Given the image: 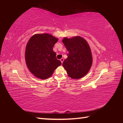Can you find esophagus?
<instances>
[{
	"mask_svg": "<svg viewBox=\"0 0 123 123\" xmlns=\"http://www.w3.org/2000/svg\"><path fill=\"white\" fill-rule=\"evenodd\" d=\"M64 58H61V59H60V61H61V62H62H62H64Z\"/></svg>",
	"mask_w": 123,
	"mask_h": 123,
	"instance_id": "34e87169",
	"label": "esophagus"
}]
</instances>
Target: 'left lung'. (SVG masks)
<instances>
[{"instance_id":"1","label":"left lung","mask_w":123,"mask_h":123,"mask_svg":"<svg viewBox=\"0 0 123 123\" xmlns=\"http://www.w3.org/2000/svg\"><path fill=\"white\" fill-rule=\"evenodd\" d=\"M62 43L69 52L62 66L69 77L80 79L86 75L92 65V54L89 44L80 36L69 39L65 37Z\"/></svg>"}]
</instances>
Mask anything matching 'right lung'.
Returning <instances> with one entry per match:
<instances>
[{
	"label": "right lung",
	"instance_id": "add662e5",
	"mask_svg": "<svg viewBox=\"0 0 123 123\" xmlns=\"http://www.w3.org/2000/svg\"><path fill=\"white\" fill-rule=\"evenodd\" d=\"M57 41V38L47 33L35 34L28 41L25 52L26 64L30 71L36 77L48 79L62 64L53 50Z\"/></svg>",
	"mask_w": 123,
	"mask_h": 123
}]
</instances>
